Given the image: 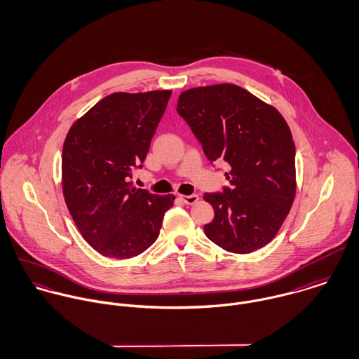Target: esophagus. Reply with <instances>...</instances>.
Instances as JSON below:
<instances>
[{
    "label": "esophagus",
    "instance_id": "esophagus-1",
    "mask_svg": "<svg viewBox=\"0 0 359 359\" xmlns=\"http://www.w3.org/2000/svg\"><path fill=\"white\" fill-rule=\"evenodd\" d=\"M181 202H184L185 205H195L198 201H199V196L198 195H181L180 196Z\"/></svg>",
    "mask_w": 359,
    "mask_h": 359
}]
</instances>
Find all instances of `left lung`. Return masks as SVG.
I'll list each match as a JSON object with an SVG mask.
<instances>
[{
    "label": "left lung",
    "instance_id": "obj_1",
    "mask_svg": "<svg viewBox=\"0 0 359 359\" xmlns=\"http://www.w3.org/2000/svg\"><path fill=\"white\" fill-rule=\"evenodd\" d=\"M177 111L210 163L229 165V187L203 196L214 208L205 236L231 253L264 248L278 233L296 194V147L285 118L235 84L184 91Z\"/></svg>",
    "mask_w": 359,
    "mask_h": 359
}]
</instances>
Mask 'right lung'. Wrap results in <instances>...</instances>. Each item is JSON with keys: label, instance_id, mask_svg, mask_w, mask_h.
Segmentation results:
<instances>
[{"label": "right lung", "instance_id": "obj_1", "mask_svg": "<svg viewBox=\"0 0 359 359\" xmlns=\"http://www.w3.org/2000/svg\"><path fill=\"white\" fill-rule=\"evenodd\" d=\"M171 91L104 97L67 133L62 151L66 205L83 238L104 257L131 258L158 236L174 195L130 184L142 168Z\"/></svg>", "mask_w": 359, "mask_h": 359}]
</instances>
